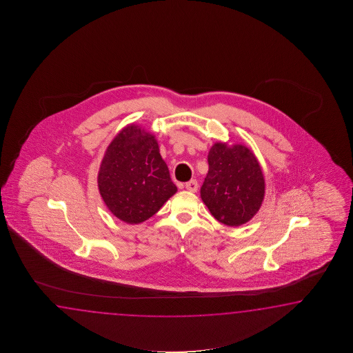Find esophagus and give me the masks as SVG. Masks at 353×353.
<instances>
[{"label": "esophagus", "instance_id": "esophagus-1", "mask_svg": "<svg viewBox=\"0 0 353 353\" xmlns=\"http://www.w3.org/2000/svg\"><path fill=\"white\" fill-rule=\"evenodd\" d=\"M185 189L189 190V192H196L198 190V183H196V180H190V181H188L185 183Z\"/></svg>", "mask_w": 353, "mask_h": 353}]
</instances>
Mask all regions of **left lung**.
<instances>
[{"label": "left lung", "instance_id": "left-lung-1", "mask_svg": "<svg viewBox=\"0 0 353 353\" xmlns=\"http://www.w3.org/2000/svg\"><path fill=\"white\" fill-rule=\"evenodd\" d=\"M210 170L201 196L212 216L231 227L243 225L263 204L265 179L254 152L243 145L216 143L208 154Z\"/></svg>", "mask_w": 353, "mask_h": 353}]
</instances>
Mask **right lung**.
Returning a JSON list of instances; mask_svg holds the SVG:
<instances>
[{"label": "right lung", "instance_id": "1", "mask_svg": "<svg viewBox=\"0 0 353 353\" xmlns=\"http://www.w3.org/2000/svg\"><path fill=\"white\" fill-rule=\"evenodd\" d=\"M98 189L113 216L137 225L152 217L176 193L155 136L128 125L105 150Z\"/></svg>", "mask_w": 353, "mask_h": 353}]
</instances>
